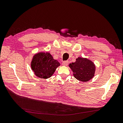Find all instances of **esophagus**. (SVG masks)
Here are the masks:
<instances>
[{"mask_svg": "<svg viewBox=\"0 0 123 123\" xmlns=\"http://www.w3.org/2000/svg\"><path fill=\"white\" fill-rule=\"evenodd\" d=\"M62 64L64 66H67L68 64V61H64L62 62Z\"/></svg>", "mask_w": 123, "mask_h": 123, "instance_id": "esophagus-1", "label": "esophagus"}]
</instances>
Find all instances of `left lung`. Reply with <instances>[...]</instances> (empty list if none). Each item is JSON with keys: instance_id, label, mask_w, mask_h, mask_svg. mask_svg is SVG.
<instances>
[{"instance_id": "obj_1", "label": "left lung", "mask_w": 123, "mask_h": 123, "mask_svg": "<svg viewBox=\"0 0 123 123\" xmlns=\"http://www.w3.org/2000/svg\"><path fill=\"white\" fill-rule=\"evenodd\" d=\"M69 66L73 72L74 77L79 81H88L94 75L95 66L92 61L86 58L78 57Z\"/></svg>"}]
</instances>
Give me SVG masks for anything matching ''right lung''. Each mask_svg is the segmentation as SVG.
I'll return each mask as SVG.
<instances>
[{
  "label": "right lung",
  "instance_id": "1",
  "mask_svg": "<svg viewBox=\"0 0 123 123\" xmlns=\"http://www.w3.org/2000/svg\"><path fill=\"white\" fill-rule=\"evenodd\" d=\"M60 65L59 62L54 59L48 52L37 53L33 56L31 62V68L36 75L43 79L51 77Z\"/></svg>",
  "mask_w": 123,
  "mask_h": 123
}]
</instances>
